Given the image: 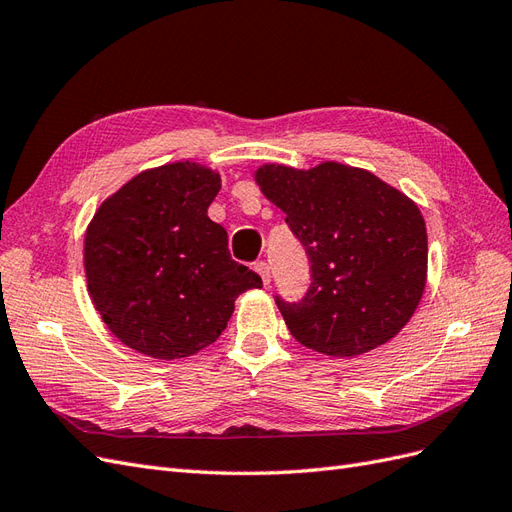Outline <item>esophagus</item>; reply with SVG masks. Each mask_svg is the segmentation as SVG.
Instances as JSON below:
<instances>
[{
  "mask_svg": "<svg viewBox=\"0 0 512 512\" xmlns=\"http://www.w3.org/2000/svg\"><path fill=\"white\" fill-rule=\"evenodd\" d=\"M254 271L262 277V284H265V286H269V282H271V269H269V265H267V262H256V265H254Z\"/></svg>",
  "mask_w": 512,
  "mask_h": 512,
  "instance_id": "obj_1",
  "label": "esophagus"
}]
</instances>
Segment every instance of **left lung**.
<instances>
[{
  "label": "left lung",
  "instance_id": "left-lung-1",
  "mask_svg": "<svg viewBox=\"0 0 512 512\" xmlns=\"http://www.w3.org/2000/svg\"><path fill=\"white\" fill-rule=\"evenodd\" d=\"M256 181L309 258L299 301L275 303L299 344L356 356L395 337L427 280V230L418 207L376 175L324 162L312 170L262 166Z\"/></svg>",
  "mask_w": 512,
  "mask_h": 512
}]
</instances>
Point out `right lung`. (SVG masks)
<instances>
[{"instance_id": "obj_1", "label": "right lung", "mask_w": 512, "mask_h": 512, "mask_svg": "<svg viewBox=\"0 0 512 512\" xmlns=\"http://www.w3.org/2000/svg\"><path fill=\"white\" fill-rule=\"evenodd\" d=\"M220 175L194 162L136 175L102 203L85 235L91 299L123 344L153 359H183L226 329L235 299L260 275L228 252L209 220Z\"/></svg>"}]
</instances>
